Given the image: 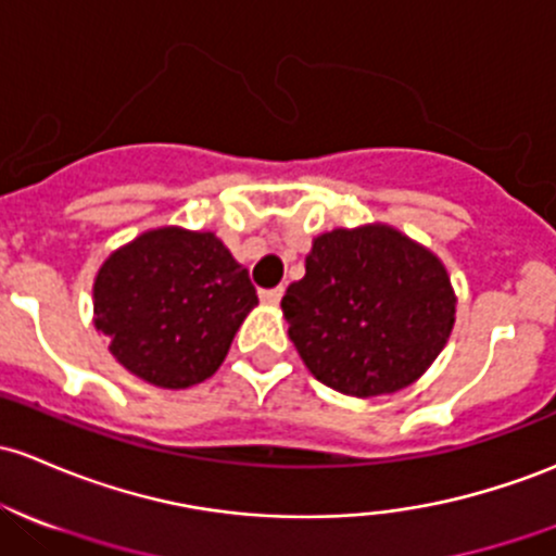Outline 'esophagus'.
Returning a JSON list of instances; mask_svg holds the SVG:
<instances>
[{"label":"esophagus","mask_w":556,"mask_h":556,"mask_svg":"<svg viewBox=\"0 0 556 556\" xmlns=\"http://www.w3.org/2000/svg\"><path fill=\"white\" fill-rule=\"evenodd\" d=\"M280 296H283V289H262L260 291V300L265 302V304H278L280 302Z\"/></svg>","instance_id":"34e87169"}]
</instances>
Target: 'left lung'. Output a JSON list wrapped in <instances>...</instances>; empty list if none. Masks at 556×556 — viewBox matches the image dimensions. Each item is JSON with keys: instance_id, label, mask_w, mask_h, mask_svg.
<instances>
[{"instance_id": "obj_1", "label": "left lung", "mask_w": 556, "mask_h": 556, "mask_svg": "<svg viewBox=\"0 0 556 556\" xmlns=\"http://www.w3.org/2000/svg\"><path fill=\"white\" fill-rule=\"evenodd\" d=\"M304 267L280 307L304 366L331 390L397 392L445 348L456 315L451 280L438 256L403 232H324Z\"/></svg>"}]
</instances>
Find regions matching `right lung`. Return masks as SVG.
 Returning a JSON list of instances; mask_svg holds the SVG:
<instances>
[{
	"label": "right lung",
	"mask_w": 556,
	"mask_h": 556,
	"mask_svg": "<svg viewBox=\"0 0 556 556\" xmlns=\"http://www.w3.org/2000/svg\"><path fill=\"white\" fill-rule=\"evenodd\" d=\"M254 304L249 273L212 232H142L94 280V326L111 355L169 390L217 371Z\"/></svg>",
	"instance_id": "right-lung-1"
}]
</instances>
